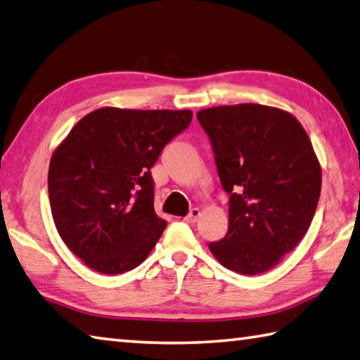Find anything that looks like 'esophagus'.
<instances>
[{
    "instance_id": "esophagus-1",
    "label": "esophagus",
    "mask_w": 360,
    "mask_h": 360,
    "mask_svg": "<svg viewBox=\"0 0 360 360\" xmlns=\"http://www.w3.org/2000/svg\"><path fill=\"white\" fill-rule=\"evenodd\" d=\"M199 216H200V210L199 208H193L191 212L188 213V216H185V219H183V221L193 224V222H195V221L199 219Z\"/></svg>"
}]
</instances>
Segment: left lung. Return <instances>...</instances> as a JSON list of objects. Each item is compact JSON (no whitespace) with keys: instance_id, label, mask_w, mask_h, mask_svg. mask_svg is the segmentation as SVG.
Masks as SVG:
<instances>
[{"instance_id":"1","label":"left lung","mask_w":360,"mask_h":360,"mask_svg":"<svg viewBox=\"0 0 360 360\" xmlns=\"http://www.w3.org/2000/svg\"><path fill=\"white\" fill-rule=\"evenodd\" d=\"M229 193V230L210 250L243 276L277 266L307 233L321 166L304 127L274 106L240 103L198 112Z\"/></svg>"}]
</instances>
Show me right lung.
Masks as SVG:
<instances>
[{
	"label": "right lung",
	"instance_id": "obj_1",
	"mask_svg": "<svg viewBox=\"0 0 360 360\" xmlns=\"http://www.w3.org/2000/svg\"><path fill=\"white\" fill-rule=\"evenodd\" d=\"M191 119L189 110L98 108L53 152L49 195L54 226L87 268L120 274L152 252L167 222L153 210L150 167Z\"/></svg>",
	"mask_w": 360,
	"mask_h": 360
}]
</instances>
